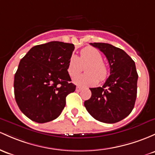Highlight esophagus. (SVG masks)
Returning a JSON list of instances; mask_svg holds the SVG:
<instances>
[{
  "instance_id": "34e87169",
  "label": "esophagus",
  "mask_w": 155,
  "mask_h": 155,
  "mask_svg": "<svg viewBox=\"0 0 155 155\" xmlns=\"http://www.w3.org/2000/svg\"><path fill=\"white\" fill-rule=\"evenodd\" d=\"M81 90H82V87H79V86H77L76 87V91H77V92H80Z\"/></svg>"
}]
</instances>
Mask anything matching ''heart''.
<instances>
[{
  "label": "heart",
  "mask_w": 155,
  "mask_h": 155,
  "mask_svg": "<svg viewBox=\"0 0 155 155\" xmlns=\"http://www.w3.org/2000/svg\"><path fill=\"white\" fill-rule=\"evenodd\" d=\"M85 67L87 74L80 75L74 79V83L79 86H93L100 81H104L108 76V68L103 62L101 52L93 47H86L81 51L80 57L72 55L69 59L67 71L71 77H74L81 71L82 65Z\"/></svg>",
  "instance_id": "obj_1"
}]
</instances>
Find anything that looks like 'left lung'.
<instances>
[{
  "label": "left lung",
  "instance_id": "left-lung-1",
  "mask_svg": "<svg viewBox=\"0 0 155 155\" xmlns=\"http://www.w3.org/2000/svg\"><path fill=\"white\" fill-rule=\"evenodd\" d=\"M90 44L106 56L110 75L101 87L90 88L92 96L84 105L98 121L116 123L128 116L135 106L138 78L135 62L124 51L113 45Z\"/></svg>",
  "mask_w": 155,
  "mask_h": 155
}]
</instances>
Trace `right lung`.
<instances>
[{
	"instance_id": "add662e5",
	"label": "right lung",
	"mask_w": 155,
	"mask_h": 155,
	"mask_svg": "<svg viewBox=\"0 0 155 155\" xmlns=\"http://www.w3.org/2000/svg\"><path fill=\"white\" fill-rule=\"evenodd\" d=\"M74 44L52 41L35 45L20 60L15 75L16 102L25 116L42 124L58 118L66 96L76 90L67 71Z\"/></svg>"
}]
</instances>
